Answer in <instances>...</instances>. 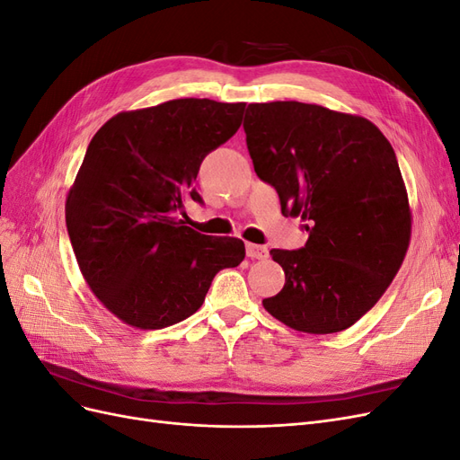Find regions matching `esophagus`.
Segmentation results:
<instances>
[{"label": "esophagus", "instance_id": "34e87169", "mask_svg": "<svg viewBox=\"0 0 460 460\" xmlns=\"http://www.w3.org/2000/svg\"><path fill=\"white\" fill-rule=\"evenodd\" d=\"M245 252L249 259H267L269 257V249L264 245H257V243H247Z\"/></svg>", "mask_w": 460, "mask_h": 460}]
</instances>
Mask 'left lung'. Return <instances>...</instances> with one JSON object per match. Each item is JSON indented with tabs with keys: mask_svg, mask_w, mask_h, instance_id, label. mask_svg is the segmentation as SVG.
Returning <instances> with one entry per match:
<instances>
[{
	"mask_svg": "<svg viewBox=\"0 0 460 460\" xmlns=\"http://www.w3.org/2000/svg\"><path fill=\"white\" fill-rule=\"evenodd\" d=\"M245 142L257 176L299 217L305 247L272 249L286 274L264 309L305 333L353 326L392 284L411 242L395 151L370 120L314 103H249Z\"/></svg>",
	"mask_w": 460,
	"mask_h": 460,
	"instance_id": "8db88e82",
	"label": "left lung"
}]
</instances>
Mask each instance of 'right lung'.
I'll use <instances>...</instances> for the list:
<instances>
[{"label": "right lung", "instance_id": "right-lung-1", "mask_svg": "<svg viewBox=\"0 0 460 460\" xmlns=\"http://www.w3.org/2000/svg\"><path fill=\"white\" fill-rule=\"evenodd\" d=\"M245 103L164 102L122 111L95 132L68 190L65 218L93 296L124 324L159 330L196 313L218 270L238 267V238L205 235L176 213L201 161L238 132Z\"/></svg>", "mask_w": 460, "mask_h": 460}]
</instances>
